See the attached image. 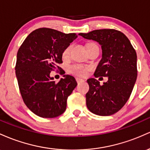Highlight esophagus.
Masks as SVG:
<instances>
[{
    "label": "esophagus",
    "mask_w": 150,
    "mask_h": 150,
    "mask_svg": "<svg viewBox=\"0 0 150 150\" xmlns=\"http://www.w3.org/2000/svg\"><path fill=\"white\" fill-rule=\"evenodd\" d=\"M76 81L77 83H80V82L84 81L83 79H82L79 78V77H76Z\"/></svg>",
    "instance_id": "obj_1"
}]
</instances>
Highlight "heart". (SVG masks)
<instances>
[{
  "instance_id": "1",
  "label": "heart",
  "mask_w": 150,
  "mask_h": 150,
  "mask_svg": "<svg viewBox=\"0 0 150 150\" xmlns=\"http://www.w3.org/2000/svg\"><path fill=\"white\" fill-rule=\"evenodd\" d=\"M91 45V44H88V45ZM87 45V46H88ZM70 50H71V45H69L68 47H67L64 50L63 52H62V57L64 59H66L69 57L70 53ZM88 67L83 66L82 64H74L71 65L69 67V71L71 73L74 74L76 75H79V76H84L87 74V71L88 70Z\"/></svg>"
}]
</instances>
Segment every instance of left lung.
<instances>
[{"instance_id": "left-lung-1", "label": "left lung", "mask_w": 150, "mask_h": 150, "mask_svg": "<svg viewBox=\"0 0 150 150\" xmlns=\"http://www.w3.org/2000/svg\"><path fill=\"white\" fill-rule=\"evenodd\" d=\"M79 35L100 45L102 59L94 76L108 79L103 85L94 78L87 80V108L96 115H111L124 106L132 93L137 76V54L128 38L118 30H96Z\"/></svg>"}]
</instances>
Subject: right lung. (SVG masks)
Here are the masks:
<instances>
[{
	"label": "right lung",
	"instance_id": "right-lung-1",
	"mask_svg": "<svg viewBox=\"0 0 150 150\" xmlns=\"http://www.w3.org/2000/svg\"><path fill=\"white\" fill-rule=\"evenodd\" d=\"M75 33H65L50 28L32 32L17 53L16 74L22 98L35 115L53 118L67 108L69 96L77 86L74 77L64 75L58 83L50 72L62 63V52L76 38Z\"/></svg>",
	"mask_w": 150,
	"mask_h": 150
}]
</instances>
